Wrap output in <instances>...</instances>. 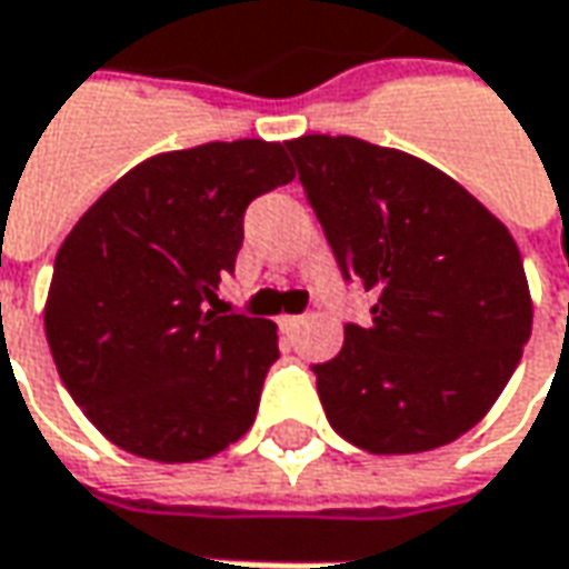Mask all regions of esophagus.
<instances>
[{
  "label": "esophagus",
  "mask_w": 569,
  "mask_h": 569,
  "mask_svg": "<svg viewBox=\"0 0 569 569\" xmlns=\"http://www.w3.org/2000/svg\"><path fill=\"white\" fill-rule=\"evenodd\" d=\"M302 315H283V318H280V327H283L286 333H296V330L302 327Z\"/></svg>",
  "instance_id": "1"
}]
</instances>
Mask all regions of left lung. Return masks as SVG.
<instances>
[{"label": "left lung", "mask_w": 569, "mask_h": 569, "mask_svg": "<svg viewBox=\"0 0 569 569\" xmlns=\"http://www.w3.org/2000/svg\"><path fill=\"white\" fill-rule=\"evenodd\" d=\"M346 283L371 321L311 365L327 421L368 453L457 441L495 406L532 333L522 258L495 213L441 169L359 138L286 141Z\"/></svg>", "instance_id": "left-lung-1"}]
</instances>
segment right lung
Returning <instances> with one entry per match:
<instances>
[{
  "mask_svg": "<svg viewBox=\"0 0 569 569\" xmlns=\"http://www.w3.org/2000/svg\"><path fill=\"white\" fill-rule=\"evenodd\" d=\"M286 144L213 141L150 157L100 194L52 264L47 340L97 431L134 457L194 462L254 421L277 323L217 315L248 204L292 182Z\"/></svg>",
  "mask_w": 569,
  "mask_h": 569,
  "instance_id": "1",
  "label": "right lung"
}]
</instances>
